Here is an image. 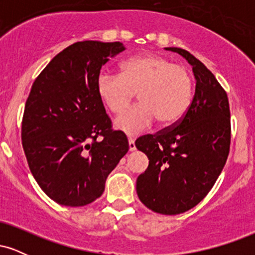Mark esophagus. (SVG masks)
I'll return each mask as SVG.
<instances>
[{"mask_svg":"<svg viewBox=\"0 0 255 255\" xmlns=\"http://www.w3.org/2000/svg\"><path fill=\"white\" fill-rule=\"evenodd\" d=\"M128 148L129 151H135V142L133 139H128Z\"/></svg>","mask_w":255,"mask_h":255,"instance_id":"obj_1","label":"esophagus"}]
</instances>
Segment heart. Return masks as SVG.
<instances>
[{
  "instance_id": "heart-1",
  "label": "heart",
  "mask_w": 255,
  "mask_h": 255,
  "mask_svg": "<svg viewBox=\"0 0 255 255\" xmlns=\"http://www.w3.org/2000/svg\"><path fill=\"white\" fill-rule=\"evenodd\" d=\"M137 93L139 104L114 122L128 135L142 131L156 120L160 126L178 121L193 97V79L184 67L159 55H139L120 66V75L101 74L97 93L113 114H122Z\"/></svg>"
}]
</instances>
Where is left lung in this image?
I'll use <instances>...</instances> for the list:
<instances>
[{"label":"left lung","mask_w":255,"mask_h":255,"mask_svg":"<svg viewBox=\"0 0 255 255\" xmlns=\"http://www.w3.org/2000/svg\"><path fill=\"white\" fill-rule=\"evenodd\" d=\"M165 50L191 64L195 93L171 129L135 141L148 158L147 169L136 178V193L152 211L178 215L200 203L223 170L230 147V110L227 93L204 63L183 49Z\"/></svg>","instance_id":"1"}]
</instances>
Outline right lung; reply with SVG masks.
<instances>
[{
  "mask_svg": "<svg viewBox=\"0 0 255 255\" xmlns=\"http://www.w3.org/2000/svg\"><path fill=\"white\" fill-rule=\"evenodd\" d=\"M124 50L120 42L74 43L52 58L32 85L22 147L34 180L63 206H85L101 197L108 175L128 152L127 137L111 129L97 93L102 66Z\"/></svg>",
  "mask_w": 255,
  "mask_h": 255,
  "instance_id": "right-lung-1",
  "label": "right lung"
}]
</instances>
